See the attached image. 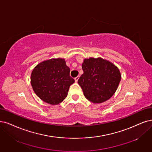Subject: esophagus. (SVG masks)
<instances>
[{"instance_id": "esophagus-1", "label": "esophagus", "mask_w": 152, "mask_h": 152, "mask_svg": "<svg viewBox=\"0 0 152 152\" xmlns=\"http://www.w3.org/2000/svg\"><path fill=\"white\" fill-rule=\"evenodd\" d=\"M79 78H80V76H77V77H76L75 78V81H76V82H77L78 80H79Z\"/></svg>"}]
</instances>
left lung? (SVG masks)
<instances>
[{
	"mask_svg": "<svg viewBox=\"0 0 152 152\" xmlns=\"http://www.w3.org/2000/svg\"><path fill=\"white\" fill-rule=\"evenodd\" d=\"M82 69L84 72L77 82L86 99L101 103L113 96L121 81L116 66L102 58H89L84 60Z\"/></svg>",
	"mask_w": 152,
	"mask_h": 152,
	"instance_id": "1",
	"label": "left lung"
}]
</instances>
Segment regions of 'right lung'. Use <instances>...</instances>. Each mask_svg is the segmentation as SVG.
I'll list each match as a JSON object with an SVG mask.
<instances>
[{"label": "right lung", "instance_id": "add662e5", "mask_svg": "<svg viewBox=\"0 0 152 152\" xmlns=\"http://www.w3.org/2000/svg\"><path fill=\"white\" fill-rule=\"evenodd\" d=\"M64 59H51L39 63L33 69L31 83L34 91L44 102L58 104L66 98L75 80Z\"/></svg>", "mask_w": 152, "mask_h": 152}]
</instances>
